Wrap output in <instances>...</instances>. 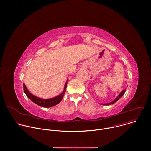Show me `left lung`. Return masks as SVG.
<instances>
[{"instance_id":"obj_1","label":"left lung","mask_w":151,"mask_h":151,"mask_svg":"<svg viewBox=\"0 0 151 151\" xmlns=\"http://www.w3.org/2000/svg\"><path fill=\"white\" fill-rule=\"evenodd\" d=\"M125 91H126V89H125V90H123L121 93H120V94L116 97V98L114 100H113L112 102H110V103H105V104H103V103H101V105H111V104H114V103H115V102H116L124 94H125Z\"/></svg>"}]
</instances>
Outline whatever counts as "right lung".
<instances>
[{
	"label": "right lung",
	"mask_w": 151,
	"mask_h": 151,
	"mask_svg": "<svg viewBox=\"0 0 151 151\" xmlns=\"http://www.w3.org/2000/svg\"><path fill=\"white\" fill-rule=\"evenodd\" d=\"M68 81V79L67 80V82ZM67 84H68V82H66L65 83V85H64V90L60 94H59L58 96H57L55 97L51 98V99H41V98L36 97V96L33 95L32 94H31L29 92V91L28 90V89L27 88L26 86L24 83H23V88H24V92L26 94V95L27 96V97L29 99H30L33 103H35V104L39 105L41 107H52V106H55L56 104H58L61 101L62 99L64 97V93H65V92H66Z\"/></svg>",
	"instance_id": "obj_1"
}]
</instances>
